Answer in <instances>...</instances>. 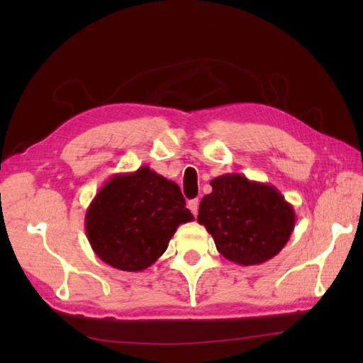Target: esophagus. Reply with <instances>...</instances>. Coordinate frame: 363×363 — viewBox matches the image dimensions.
I'll list each match as a JSON object with an SVG mask.
<instances>
[{
    "label": "esophagus",
    "instance_id": "esophagus-1",
    "mask_svg": "<svg viewBox=\"0 0 363 363\" xmlns=\"http://www.w3.org/2000/svg\"><path fill=\"white\" fill-rule=\"evenodd\" d=\"M199 204H200V201H199V199H195V200H191L189 203H188V207H189V211L194 213V215H196L199 213Z\"/></svg>",
    "mask_w": 363,
    "mask_h": 363
}]
</instances>
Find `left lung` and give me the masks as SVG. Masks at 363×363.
<instances>
[{
    "label": "left lung",
    "mask_w": 363,
    "mask_h": 363,
    "mask_svg": "<svg viewBox=\"0 0 363 363\" xmlns=\"http://www.w3.org/2000/svg\"><path fill=\"white\" fill-rule=\"evenodd\" d=\"M200 203L199 223L212 235L216 250L238 265H259L277 256L295 227L294 207L271 184L242 174L211 182Z\"/></svg>",
    "instance_id": "1"
}]
</instances>
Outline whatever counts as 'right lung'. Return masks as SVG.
Wrapping results in <instances>:
<instances>
[{"mask_svg": "<svg viewBox=\"0 0 363 363\" xmlns=\"http://www.w3.org/2000/svg\"><path fill=\"white\" fill-rule=\"evenodd\" d=\"M194 219L177 183L140 167L116 174L87 207L84 228L95 255L121 271L151 267L180 224Z\"/></svg>", "mask_w": 363, "mask_h": 363, "instance_id": "right-lung-1", "label": "right lung"}]
</instances>
